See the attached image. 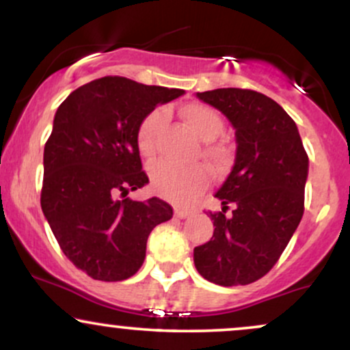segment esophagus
Returning a JSON list of instances; mask_svg holds the SVG:
<instances>
[{
    "label": "esophagus",
    "mask_w": 350,
    "mask_h": 350,
    "mask_svg": "<svg viewBox=\"0 0 350 350\" xmlns=\"http://www.w3.org/2000/svg\"><path fill=\"white\" fill-rule=\"evenodd\" d=\"M174 215L179 217V219H186V217L192 215V211H189V208H176Z\"/></svg>",
    "instance_id": "34e87169"
}]
</instances>
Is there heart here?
I'll return each mask as SVG.
<instances>
[{
  "mask_svg": "<svg viewBox=\"0 0 350 350\" xmlns=\"http://www.w3.org/2000/svg\"><path fill=\"white\" fill-rule=\"evenodd\" d=\"M184 122L194 131L198 138L202 139L204 146L200 156L215 170H224L230 163L232 151L226 142H217V136L224 131V120L214 108L202 103H189L180 110ZM166 113L164 110H154L143 118L136 131V143L143 156H154L159 150V139ZM150 179L158 194L184 204L207 187L208 171L200 164L194 166H180L170 161L159 159L150 166Z\"/></svg>",
  "mask_w": 350,
  "mask_h": 350,
  "instance_id": "obj_1",
  "label": "heart"
}]
</instances>
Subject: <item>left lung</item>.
Returning <instances> with one entry per match:
<instances>
[{"instance_id":"obj_1","label":"left lung","mask_w":350,"mask_h":350,"mask_svg":"<svg viewBox=\"0 0 350 350\" xmlns=\"http://www.w3.org/2000/svg\"><path fill=\"white\" fill-rule=\"evenodd\" d=\"M198 97L235 128V164L211 212L214 235L194 248L207 281L239 286L260 280L278 262L304 212L308 154L296 123L275 100L248 88H217ZM234 205L232 213L228 206Z\"/></svg>"}]
</instances>
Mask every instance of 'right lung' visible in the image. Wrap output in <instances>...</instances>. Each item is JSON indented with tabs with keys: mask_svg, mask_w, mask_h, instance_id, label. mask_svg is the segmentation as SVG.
<instances>
[{
	"mask_svg": "<svg viewBox=\"0 0 350 350\" xmlns=\"http://www.w3.org/2000/svg\"><path fill=\"white\" fill-rule=\"evenodd\" d=\"M180 88L102 77L60 103L44 146L41 207L60 250L100 281H122L142 268L148 235L172 217L158 198H126L148 183L136 131Z\"/></svg>",
	"mask_w": 350,
	"mask_h": 350,
	"instance_id": "obj_1",
	"label": "right lung"
}]
</instances>
